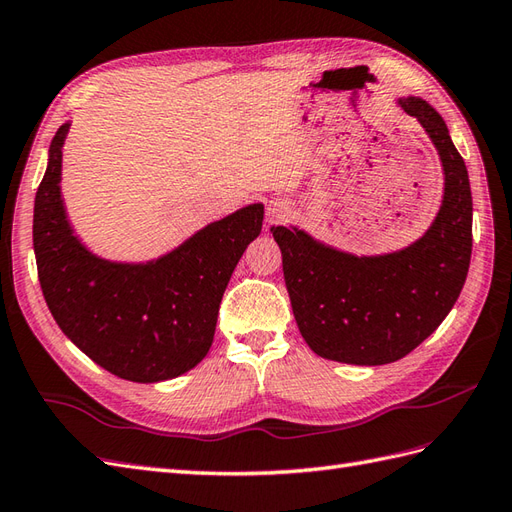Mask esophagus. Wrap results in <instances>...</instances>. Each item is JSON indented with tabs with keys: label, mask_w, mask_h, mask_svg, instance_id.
Listing matches in <instances>:
<instances>
[{
	"label": "esophagus",
	"mask_w": 512,
	"mask_h": 512,
	"mask_svg": "<svg viewBox=\"0 0 512 512\" xmlns=\"http://www.w3.org/2000/svg\"><path fill=\"white\" fill-rule=\"evenodd\" d=\"M290 216H292V207L285 201H272L266 209V220L270 225H283Z\"/></svg>",
	"instance_id": "esophagus-1"
}]
</instances>
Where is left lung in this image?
<instances>
[{"mask_svg": "<svg viewBox=\"0 0 512 512\" xmlns=\"http://www.w3.org/2000/svg\"><path fill=\"white\" fill-rule=\"evenodd\" d=\"M398 106L424 127L443 168V199L430 227L409 246L355 255L296 225L270 227L307 346L322 359L385 365L409 355L452 311L471 259V188L441 114L419 97Z\"/></svg>", "mask_w": 512, "mask_h": 512, "instance_id": "left-lung-1", "label": "left lung"}]
</instances>
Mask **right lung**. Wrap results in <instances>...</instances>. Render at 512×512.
<instances>
[{
  "instance_id": "add662e5",
  "label": "right lung",
  "mask_w": 512,
  "mask_h": 512,
  "mask_svg": "<svg viewBox=\"0 0 512 512\" xmlns=\"http://www.w3.org/2000/svg\"><path fill=\"white\" fill-rule=\"evenodd\" d=\"M69 129L71 121L49 144L34 201V255L51 316L84 355L125 381L162 383L186 374L212 348L222 294L261 233L264 205L209 222L160 257L106 259L75 233L62 199Z\"/></svg>"
}]
</instances>
